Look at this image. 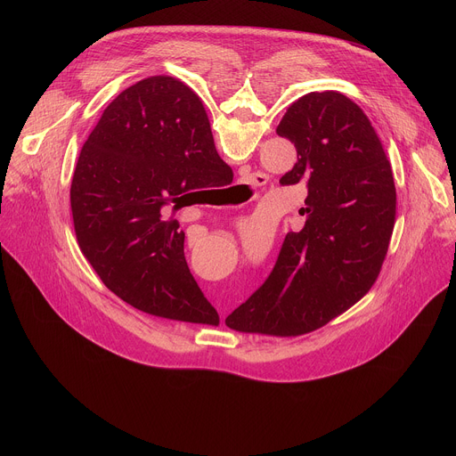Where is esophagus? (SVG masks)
I'll return each instance as SVG.
<instances>
[{"label": "esophagus", "mask_w": 456, "mask_h": 456, "mask_svg": "<svg viewBox=\"0 0 456 456\" xmlns=\"http://www.w3.org/2000/svg\"><path fill=\"white\" fill-rule=\"evenodd\" d=\"M264 180V176L262 175H254V183H257L259 185V182H262Z\"/></svg>", "instance_id": "esophagus-1"}]
</instances>
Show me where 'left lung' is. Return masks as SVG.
<instances>
[{
	"label": "left lung",
	"instance_id": "obj_1",
	"mask_svg": "<svg viewBox=\"0 0 456 456\" xmlns=\"http://www.w3.org/2000/svg\"><path fill=\"white\" fill-rule=\"evenodd\" d=\"M189 104L202 101L171 77ZM204 108V106H202ZM276 134L297 162L281 185L306 182L305 225L285 236L265 283L227 315L238 332L301 336L324 327L375 283L395 225L392 166L364 111L339 92H312L290 104Z\"/></svg>",
	"mask_w": 456,
	"mask_h": 456
}]
</instances>
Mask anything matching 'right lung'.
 Instances as JSON below:
<instances>
[{
  "label": "right lung",
  "instance_id": "right-lung-1",
  "mask_svg": "<svg viewBox=\"0 0 456 456\" xmlns=\"http://www.w3.org/2000/svg\"><path fill=\"white\" fill-rule=\"evenodd\" d=\"M227 175L206 110L176 94L171 77L126 88L85 142L70 187L77 243L102 283L142 312L218 324L189 273L185 234L164 213Z\"/></svg>",
  "mask_w": 456,
  "mask_h": 456
}]
</instances>
